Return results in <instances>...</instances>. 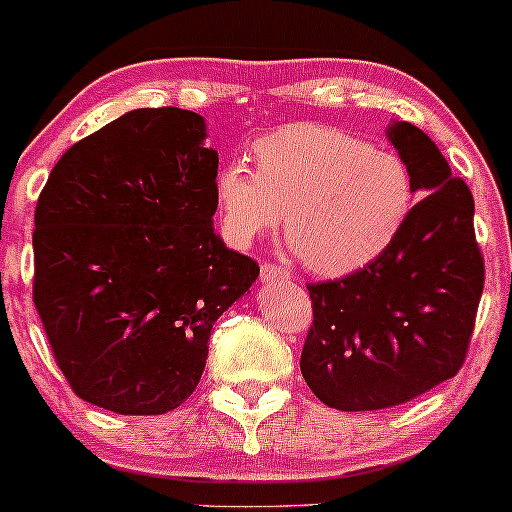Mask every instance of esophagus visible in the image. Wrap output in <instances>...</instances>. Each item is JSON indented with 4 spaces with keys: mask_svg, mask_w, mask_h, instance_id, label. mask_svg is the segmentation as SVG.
I'll use <instances>...</instances> for the list:
<instances>
[{
    "mask_svg": "<svg viewBox=\"0 0 512 512\" xmlns=\"http://www.w3.org/2000/svg\"><path fill=\"white\" fill-rule=\"evenodd\" d=\"M260 279L262 282H279V279H289V272H286L284 267H277V265H265L260 267Z\"/></svg>",
    "mask_w": 512,
    "mask_h": 512,
    "instance_id": "obj_1",
    "label": "esophagus"
}]
</instances>
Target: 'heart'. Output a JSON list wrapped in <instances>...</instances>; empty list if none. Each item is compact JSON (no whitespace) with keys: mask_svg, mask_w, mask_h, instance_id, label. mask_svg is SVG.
Instances as JSON below:
<instances>
[{"mask_svg":"<svg viewBox=\"0 0 512 512\" xmlns=\"http://www.w3.org/2000/svg\"><path fill=\"white\" fill-rule=\"evenodd\" d=\"M255 170L228 162L213 196L223 230L247 245L282 218L301 262L318 274H352L372 265L406 228L413 179L391 150L340 128L294 123L255 143Z\"/></svg>","mask_w":512,"mask_h":512,"instance_id":"heart-1","label":"heart"}]
</instances>
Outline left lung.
Returning a JSON list of instances; mask_svg holds the SVG:
<instances>
[{
	"label": "left lung",
	"mask_w": 512,
	"mask_h": 512,
	"mask_svg": "<svg viewBox=\"0 0 512 512\" xmlns=\"http://www.w3.org/2000/svg\"><path fill=\"white\" fill-rule=\"evenodd\" d=\"M386 138L423 199L379 260L345 279L308 286L313 325L301 374L338 411L391 408L452 379L484 291L469 187L452 177L440 148L413 123H389Z\"/></svg>",
	"instance_id": "8db88e82"
}]
</instances>
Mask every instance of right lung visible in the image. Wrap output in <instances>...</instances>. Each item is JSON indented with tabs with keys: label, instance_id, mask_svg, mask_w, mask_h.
Wrapping results in <instances>:
<instances>
[{
	"label": "right lung",
	"instance_id": "obj_1",
	"mask_svg": "<svg viewBox=\"0 0 512 512\" xmlns=\"http://www.w3.org/2000/svg\"><path fill=\"white\" fill-rule=\"evenodd\" d=\"M218 153L194 111L136 109L72 145L36 204L33 303L72 391L162 415L199 384L211 328L255 284L213 230Z\"/></svg>",
	"mask_w": 512,
	"mask_h": 512
}]
</instances>
